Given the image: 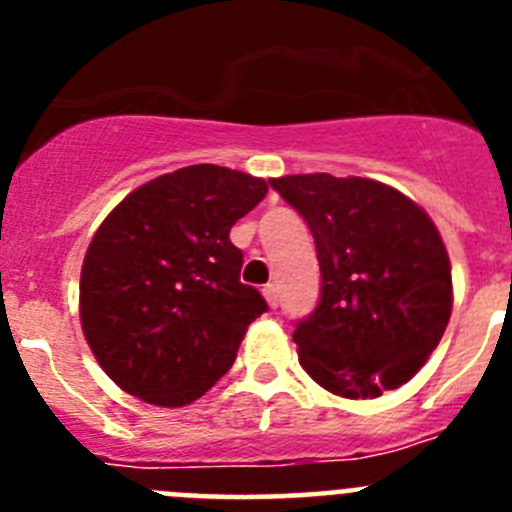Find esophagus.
<instances>
[{
	"instance_id": "esophagus-1",
	"label": "esophagus",
	"mask_w": 512,
	"mask_h": 512,
	"mask_svg": "<svg viewBox=\"0 0 512 512\" xmlns=\"http://www.w3.org/2000/svg\"><path fill=\"white\" fill-rule=\"evenodd\" d=\"M264 297L269 302V307H279V289L277 284H266L264 287Z\"/></svg>"
}]
</instances>
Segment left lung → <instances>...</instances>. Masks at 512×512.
<instances>
[{
  "label": "left lung",
  "instance_id": "8db88e82",
  "mask_svg": "<svg viewBox=\"0 0 512 512\" xmlns=\"http://www.w3.org/2000/svg\"><path fill=\"white\" fill-rule=\"evenodd\" d=\"M269 184L305 217L318 248L320 302L295 330L302 369L348 400L397 390L451 318V261L438 228L410 197L364 176Z\"/></svg>",
  "mask_w": 512,
  "mask_h": 512
}]
</instances>
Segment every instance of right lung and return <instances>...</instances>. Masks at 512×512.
I'll list each match as a JSON object with an SVG mask.
<instances>
[{
	"instance_id": "add662e5",
	"label": "right lung",
	"mask_w": 512,
	"mask_h": 512,
	"mask_svg": "<svg viewBox=\"0 0 512 512\" xmlns=\"http://www.w3.org/2000/svg\"><path fill=\"white\" fill-rule=\"evenodd\" d=\"M259 176L184 166L130 192L94 233L81 330L107 377L161 408L205 395L233 366L264 297L241 284L230 228L266 197Z\"/></svg>"
}]
</instances>
